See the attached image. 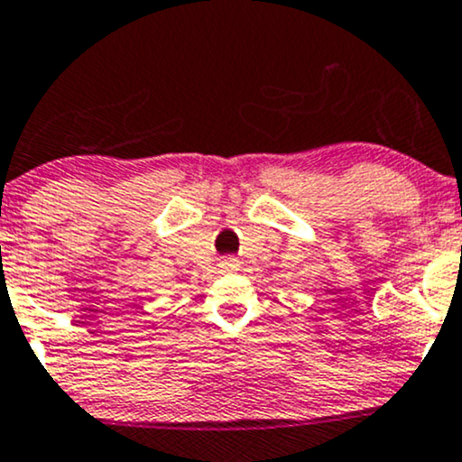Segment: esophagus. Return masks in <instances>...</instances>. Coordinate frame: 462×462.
<instances>
[{
	"label": "esophagus",
	"instance_id": "1",
	"mask_svg": "<svg viewBox=\"0 0 462 462\" xmlns=\"http://www.w3.org/2000/svg\"><path fill=\"white\" fill-rule=\"evenodd\" d=\"M220 268H222V271H226V273H233V271H237V268H240V262H237V257H233V255L222 257L220 259Z\"/></svg>",
	"mask_w": 462,
	"mask_h": 462
}]
</instances>
